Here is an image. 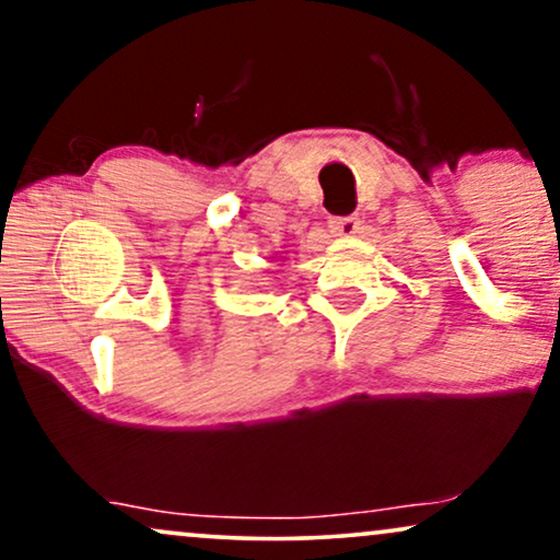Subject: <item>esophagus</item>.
I'll return each mask as SVG.
<instances>
[{"label":"esophagus","instance_id":"esophagus-1","mask_svg":"<svg viewBox=\"0 0 560 560\" xmlns=\"http://www.w3.org/2000/svg\"><path fill=\"white\" fill-rule=\"evenodd\" d=\"M327 228H330L332 235H355L358 233V218L355 214H346V218H330L327 220Z\"/></svg>","mask_w":560,"mask_h":560}]
</instances>
